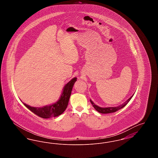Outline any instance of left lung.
Returning <instances> with one entry per match:
<instances>
[{"instance_id":"obj_1","label":"left lung","mask_w":158,"mask_h":158,"mask_svg":"<svg viewBox=\"0 0 158 158\" xmlns=\"http://www.w3.org/2000/svg\"><path fill=\"white\" fill-rule=\"evenodd\" d=\"M133 95H134V94H133L130 98H128L127 100L124 103H123V104L119 105V106H115V107H104V108H103V107H100V106H99L98 105H95V104H94V102L91 99H90V102H91V104L93 105V106L94 107V108H95L98 112L102 113V114H108V113H114V112H115V111H117L120 110L121 108H123V107H124L127 104L128 102L130 101V99L133 97Z\"/></svg>"}]
</instances>
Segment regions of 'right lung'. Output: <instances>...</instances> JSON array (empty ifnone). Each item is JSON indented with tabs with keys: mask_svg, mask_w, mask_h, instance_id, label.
Here are the masks:
<instances>
[{
	"mask_svg": "<svg viewBox=\"0 0 158 158\" xmlns=\"http://www.w3.org/2000/svg\"><path fill=\"white\" fill-rule=\"evenodd\" d=\"M76 81L77 77H75L66 83L63 89L59 99L52 105H45L43 107H33L23 103L31 111L41 118H49L57 117L61 115L66 109L73 86Z\"/></svg>",
	"mask_w": 158,
	"mask_h": 158,
	"instance_id": "add662e5",
	"label": "right lung"
}]
</instances>
